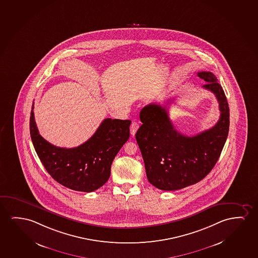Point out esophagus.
I'll return each mask as SVG.
<instances>
[{
  "mask_svg": "<svg viewBox=\"0 0 258 258\" xmlns=\"http://www.w3.org/2000/svg\"><path fill=\"white\" fill-rule=\"evenodd\" d=\"M139 129V123L136 121H134L132 123L131 127H130V132H131L132 135H135L136 134V132Z\"/></svg>",
  "mask_w": 258,
  "mask_h": 258,
  "instance_id": "obj_1",
  "label": "esophagus"
}]
</instances>
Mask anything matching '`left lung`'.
I'll list each match as a JSON object with an SVG mask.
<instances>
[{"mask_svg":"<svg viewBox=\"0 0 258 258\" xmlns=\"http://www.w3.org/2000/svg\"><path fill=\"white\" fill-rule=\"evenodd\" d=\"M198 77L207 82L219 103L220 116L211 129L189 137L175 129L166 106L150 103L140 112L142 124L135 135L150 184L164 191L194 185L205 178L220 156L229 132L230 113L225 92L211 72ZM167 105L172 100L167 101Z\"/></svg>","mask_w":258,"mask_h":258,"instance_id":"8db88e82","label":"left lung"}]
</instances>
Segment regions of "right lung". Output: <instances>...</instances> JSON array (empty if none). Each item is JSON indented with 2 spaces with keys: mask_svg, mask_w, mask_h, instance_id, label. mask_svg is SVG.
<instances>
[{
  "mask_svg": "<svg viewBox=\"0 0 258 258\" xmlns=\"http://www.w3.org/2000/svg\"><path fill=\"white\" fill-rule=\"evenodd\" d=\"M30 116V135L45 169L55 181L80 192H93L108 181L113 160L130 136L131 120L106 118L88 141L73 149L52 145Z\"/></svg>",
  "mask_w": 258,
  "mask_h": 258,
  "instance_id": "obj_1",
  "label": "right lung"
}]
</instances>
